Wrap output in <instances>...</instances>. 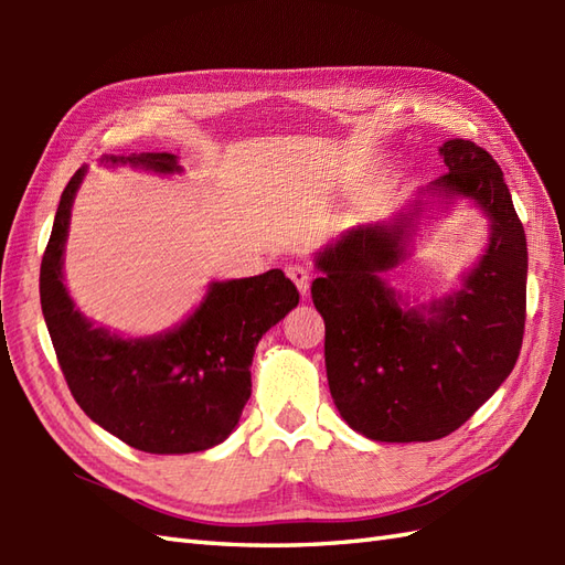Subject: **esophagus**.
Here are the masks:
<instances>
[{
  "instance_id": "34e87169",
  "label": "esophagus",
  "mask_w": 565,
  "mask_h": 565,
  "mask_svg": "<svg viewBox=\"0 0 565 565\" xmlns=\"http://www.w3.org/2000/svg\"><path fill=\"white\" fill-rule=\"evenodd\" d=\"M286 274H289V279L298 286V291L306 296L308 289H310V269L306 267V264L294 262V264H289V267H286Z\"/></svg>"
}]
</instances>
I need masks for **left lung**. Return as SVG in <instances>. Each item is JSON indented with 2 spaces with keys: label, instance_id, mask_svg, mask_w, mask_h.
Wrapping results in <instances>:
<instances>
[{
  "label": "left lung",
  "instance_id": "1",
  "mask_svg": "<svg viewBox=\"0 0 565 565\" xmlns=\"http://www.w3.org/2000/svg\"><path fill=\"white\" fill-rule=\"evenodd\" d=\"M431 189L473 199L490 221L488 252L463 289L403 310L379 279L403 255L407 223L354 227L318 257L310 286L326 320L332 401L352 429L376 441H431L459 429L518 364L526 320V237L493 154L454 138Z\"/></svg>",
  "mask_w": 565,
  "mask_h": 565
}]
</instances>
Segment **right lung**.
<instances>
[{"label": "right lung", "mask_w": 565, "mask_h": 565, "mask_svg": "<svg viewBox=\"0 0 565 565\" xmlns=\"http://www.w3.org/2000/svg\"><path fill=\"white\" fill-rule=\"evenodd\" d=\"M106 162L177 172L170 152ZM84 177L72 174L41 262V308L72 398L94 423L148 454H191L221 444L249 401V364L262 334L298 306V289L281 269L213 284L182 328L154 340H121L94 330L63 286L70 209Z\"/></svg>", "instance_id": "add662e5"}]
</instances>
